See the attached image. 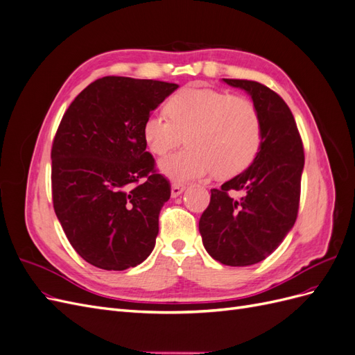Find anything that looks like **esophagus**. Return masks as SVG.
<instances>
[{"instance_id": "34e87169", "label": "esophagus", "mask_w": 355, "mask_h": 355, "mask_svg": "<svg viewBox=\"0 0 355 355\" xmlns=\"http://www.w3.org/2000/svg\"><path fill=\"white\" fill-rule=\"evenodd\" d=\"M184 191H185V185H182V184H173V185H171V197L176 198V197H179Z\"/></svg>"}]
</instances>
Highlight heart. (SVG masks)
Segmentation results:
<instances>
[{
	"label": "heart",
	"mask_w": 355,
	"mask_h": 355,
	"mask_svg": "<svg viewBox=\"0 0 355 355\" xmlns=\"http://www.w3.org/2000/svg\"><path fill=\"white\" fill-rule=\"evenodd\" d=\"M166 111L149 115L142 135L155 155L167 154L185 136L189 146L158 164L170 179L188 182L211 173L231 178L249 167L259 151L262 121L249 99L189 85L171 96Z\"/></svg>",
	"instance_id": "b5f03b06"
}]
</instances>
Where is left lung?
Instances as JSON below:
<instances>
[{"label":"left lung","instance_id":"left-lung-1","mask_svg":"<svg viewBox=\"0 0 355 355\" xmlns=\"http://www.w3.org/2000/svg\"><path fill=\"white\" fill-rule=\"evenodd\" d=\"M250 96L261 115L262 142L243 173L211 189L200 218L204 249L223 265L249 266L263 261L293 228L304 171V146L287 103L266 85L222 78ZM231 190L242 192L232 199Z\"/></svg>","mask_w":355,"mask_h":355}]
</instances>
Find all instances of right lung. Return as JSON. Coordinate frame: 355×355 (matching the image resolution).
Instances as JSON below:
<instances>
[{"instance_id":"obj_1","label":"right lung","mask_w":355,"mask_h":355,"mask_svg":"<svg viewBox=\"0 0 355 355\" xmlns=\"http://www.w3.org/2000/svg\"><path fill=\"white\" fill-rule=\"evenodd\" d=\"M178 87L103 77L62 118L51 148L53 206L75 252L101 270L124 271L154 250L170 185L146 153L142 127Z\"/></svg>"}]
</instances>
